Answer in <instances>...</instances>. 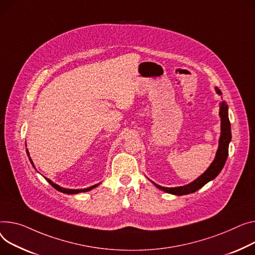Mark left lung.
I'll list each match as a JSON object with an SVG mask.
<instances>
[{"label": "left lung", "mask_w": 255, "mask_h": 255, "mask_svg": "<svg viewBox=\"0 0 255 255\" xmlns=\"http://www.w3.org/2000/svg\"><path fill=\"white\" fill-rule=\"evenodd\" d=\"M215 90L218 94H222V91H220L218 88H215ZM219 116H220V119H222V127H220V129H222V134H220V138H219V145L216 151L215 159L211 163V165L209 166L207 170L200 177H198L195 181L183 186H178V188H164V186H161L155 182H152L158 189L176 196L188 195L198 191L199 189L202 188L203 185H205L208 181L214 179L219 174V172L222 171V169L226 164V161L229 155V143L232 138L231 123L228 116V106L226 105L225 101H223V103L220 104Z\"/></svg>", "instance_id": "obj_1"}]
</instances>
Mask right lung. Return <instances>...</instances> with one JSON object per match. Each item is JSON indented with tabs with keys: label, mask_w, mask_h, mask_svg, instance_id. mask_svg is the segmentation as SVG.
I'll return each mask as SVG.
<instances>
[{
	"label": "right lung",
	"mask_w": 255,
	"mask_h": 255,
	"mask_svg": "<svg viewBox=\"0 0 255 255\" xmlns=\"http://www.w3.org/2000/svg\"><path fill=\"white\" fill-rule=\"evenodd\" d=\"M26 154H27V156H29L28 155V151H27V149H26ZM29 161H30V163H31V165L33 166V163H32V161H31V159L29 158ZM35 167V166H33ZM46 178V177H45ZM47 179V181L53 186L54 189H56L57 191H59V192H61V193H64V194H69V195H74V194H79V193H84V192H88V191H91L92 189H94V188H96V186L99 184H95V185H92V186H90V188H88V189H83V190H70V189H63V188H61V186H59V185H57V184H55L54 182H52L51 181L50 179H48V178H46Z\"/></svg>",
	"instance_id": "add662e5"
}]
</instances>
